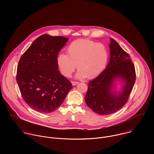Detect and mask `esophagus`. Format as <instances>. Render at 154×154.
<instances>
[{
    "mask_svg": "<svg viewBox=\"0 0 154 154\" xmlns=\"http://www.w3.org/2000/svg\"><path fill=\"white\" fill-rule=\"evenodd\" d=\"M72 84L73 86H75L79 84V82H72Z\"/></svg>",
    "mask_w": 154,
    "mask_h": 154,
    "instance_id": "34e87169",
    "label": "esophagus"
}]
</instances>
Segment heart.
Wrapping results in <instances>:
<instances>
[{"label": "heart", "instance_id": "1", "mask_svg": "<svg viewBox=\"0 0 154 154\" xmlns=\"http://www.w3.org/2000/svg\"><path fill=\"white\" fill-rule=\"evenodd\" d=\"M68 55L60 54L57 64L61 73L70 77L77 68V79H92L104 69L108 60L105 47L100 43L89 39H80L71 42L67 48Z\"/></svg>", "mask_w": 154, "mask_h": 154}]
</instances>
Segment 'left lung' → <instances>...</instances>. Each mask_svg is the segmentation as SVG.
<instances>
[{"instance_id": "left-lung-1", "label": "left lung", "mask_w": 154, "mask_h": 154, "mask_svg": "<svg viewBox=\"0 0 154 154\" xmlns=\"http://www.w3.org/2000/svg\"><path fill=\"white\" fill-rule=\"evenodd\" d=\"M109 62L98 77L89 82L85 102L100 115L114 113L127 102L135 82L134 63L128 54L113 38H109ZM121 83L117 88V82Z\"/></svg>"}]
</instances>
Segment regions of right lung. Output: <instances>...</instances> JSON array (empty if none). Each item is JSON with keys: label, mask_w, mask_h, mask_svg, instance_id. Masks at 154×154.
Segmentation results:
<instances>
[{"label": "right lung", "mask_w": 154, "mask_h": 154, "mask_svg": "<svg viewBox=\"0 0 154 154\" xmlns=\"http://www.w3.org/2000/svg\"><path fill=\"white\" fill-rule=\"evenodd\" d=\"M69 38L42 35L22 55L16 81L26 103L34 110L52 113L62 104L72 85L58 70L57 58Z\"/></svg>", "instance_id": "obj_1"}]
</instances>
